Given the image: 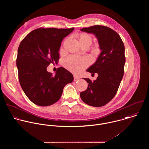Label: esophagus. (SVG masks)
I'll return each mask as SVG.
<instances>
[{
  "mask_svg": "<svg viewBox=\"0 0 149 149\" xmlns=\"http://www.w3.org/2000/svg\"><path fill=\"white\" fill-rule=\"evenodd\" d=\"M79 79H80L79 77H78L76 76H74V81H76L79 80Z\"/></svg>",
  "mask_w": 149,
  "mask_h": 149,
  "instance_id": "esophagus-1",
  "label": "esophagus"
}]
</instances>
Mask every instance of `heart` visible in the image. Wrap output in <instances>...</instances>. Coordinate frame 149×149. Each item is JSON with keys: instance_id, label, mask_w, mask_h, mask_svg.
<instances>
[{"instance_id": "1", "label": "heart", "mask_w": 149, "mask_h": 149, "mask_svg": "<svg viewBox=\"0 0 149 149\" xmlns=\"http://www.w3.org/2000/svg\"><path fill=\"white\" fill-rule=\"evenodd\" d=\"M78 42L81 47H89L92 41V36L87 33H81L77 36ZM89 59L85 57L70 56L65 61V67L74 73H79L89 65Z\"/></svg>"}]
</instances>
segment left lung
<instances>
[{
	"mask_svg": "<svg viewBox=\"0 0 149 149\" xmlns=\"http://www.w3.org/2000/svg\"><path fill=\"white\" fill-rule=\"evenodd\" d=\"M80 30L93 34L101 50L96 62L86 70L92 74L97 73L98 77L93 81L84 79L88 88L80 93V97L89 106H103L115 96L123 76L124 43L116 31L106 26L95 25Z\"/></svg>",
	"mask_w": 149,
	"mask_h": 149,
	"instance_id": "8db88e82",
	"label": "left lung"
}]
</instances>
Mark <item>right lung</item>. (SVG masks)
<instances>
[{
  "label": "right lung",
  "mask_w": 149,
  "mask_h": 149,
  "mask_svg": "<svg viewBox=\"0 0 149 149\" xmlns=\"http://www.w3.org/2000/svg\"><path fill=\"white\" fill-rule=\"evenodd\" d=\"M73 30L37 29L20 43L17 58L18 78L23 92L35 104H53L60 99L64 86L73 81V74L63 67L54 76L46 70L50 63L58 61L61 42Z\"/></svg>",
  "instance_id": "add662e5"
}]
</instances>
